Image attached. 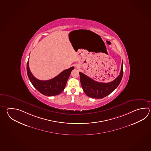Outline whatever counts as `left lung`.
Wrapping results in <instances>:
<instances>
[{
	"instance_id": "8db88e82",
	"label": "left lung",
	"mask_w": 151,
	"mask_h": 151,
	"mask_svg": "<svg viewBox=\"0 0 151 151\" xmlns=\"http://www.w3.org/2000/svg\"><path fill=\"white\" fill-rule=\"evenodd\" d=\"M122 63L120 74L111 82L101 83L92 80L85 74L80 72L81 86L86 95L93 99H103L109 95L119 86L123 75V66Z\"/></svg>"
}]
</instances>
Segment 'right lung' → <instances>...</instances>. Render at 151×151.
<instances>
[{"mask_svg": "<svg viewBox=\"0 0 151 151\" xmlns=\"http://www.w3.org/2000/svg\"><path fill=\"white\" fill-rule=\"evenodd\" d=\"M28 64L29 60L27 63V73L31 83L40 93L47 96L58 95L63 91L65 89L71 71L74 69V67H71L62 71L60 74L51 80L41 81L36 78L31 73Z\"/></svg>", "mask_w": 151, "mask_h": 151, "instance_id": "right-lung-1", "label": "right lung"}]
</instances>
